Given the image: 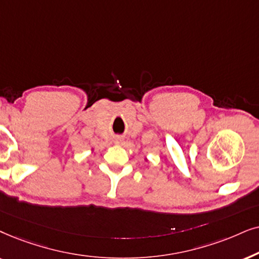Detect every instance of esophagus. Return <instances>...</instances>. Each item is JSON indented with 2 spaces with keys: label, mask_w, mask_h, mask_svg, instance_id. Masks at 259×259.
I'll return each mask as SVG.
<instances>
[{
  "label": "esophagus",
  "mask_w": 259,
  "mask_h": 259,
  "mask_svg": "<svg viewBox=\"0 0 259 259\" xmlns=\"http://www.w3.org/2000/svg\"><path fill=\"white\" fill-rule=\"evenodd\" d=\"M120 141H122V139H117V143H119Z\"/></svg>",
  "instance_id": "obj_1"
}]
</instances>
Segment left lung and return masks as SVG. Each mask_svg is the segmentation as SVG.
Segmentation results:
<instances>
[{"instance_id":"obj_1","label":"left lung","mask_w":259,"mask_h":259,"mask_svg":"<svg viewBox=\"0 0 259 259\" xmlns=\"http://www.w3.org/2000/svg\"><path fill=\"white\" fill-rule=\"evenodd\" d=\"M146 161H147V158H146Z\"/></svg>"}]
</instances>
